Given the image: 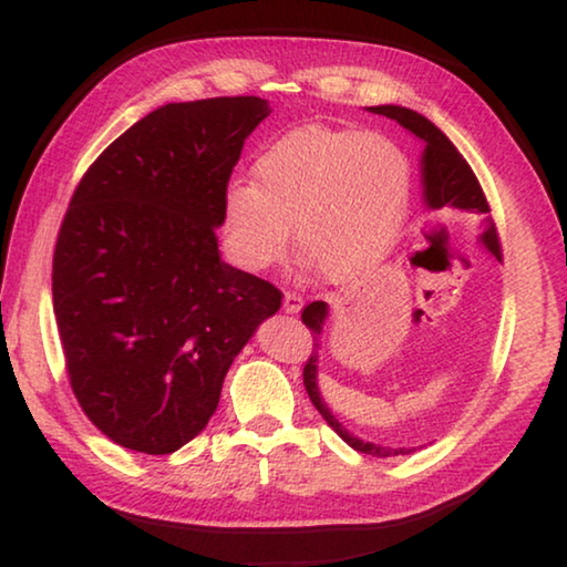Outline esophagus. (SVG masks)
I'll return each instance as SVG.
<instances>
[{
	"label": "esophagus",
	"mask_w": 567,
	"mask_h": 567,
	"mask_svg": "<svg viewBox=\"0 0 567 567\" xmlns=\"http://www.w3.org/2000/svg\"><path fill=\"white\" fill-rule=\"evenodd\" d=\"M302 305H305V300L297 292H290L287 290L285 292V300H282V310L287 312V315H297L302 310Z\"/></svg>",
	"instance_id": "esophagus-1"
}]
</instances>
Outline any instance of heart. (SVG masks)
Listing matches in <instances>:
<instances>
[{"label":"heart","mask_w":567,"mask_h":567,"mask_svg":"<svg viewBox=\"0 0 567 567\" xmlns=\"http://www.w3.org/2000/svg\"><path fill=\"white\" fill-rule=\"evenodd\" d=\"M412 169L382 134L305 124L272 142L252 167V185L235 182L223 197L229 255L265 270L290 245L330 280H352L390 252L405 223Z\"/></svg>","instance_id":"heart-1"}]
</instances>
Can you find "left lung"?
<instances>
[{
    "instance_id": "8db88e82",
    "label": "left lung",
    "mask_w": 567,
    "mask_h": 567,
    "mask_svg": "<svg viewBox=\"0 0 567 567\" xmlns=\"http://www.w3.org/2000/svg\"><path fill=\"white\" fill-rule=\"evenodd\" d=\"M372 114H382V117L395 120L402 127L410 130L415 137L425 142V152H422V195H425V205L430 209H457V213H470L483 217L480 223V245H483L487 252L495 255V260H503L501 252V237H497L495 223L491 217V205H487L485 192L480 187V182L475 177V172L470 169L465 157L455 150L453 142H450L443 132H440L433 122L422 114L412 112L408 107H398V104H380V107H370ZM324 318H328V305L324 302H310L302 310V322L312 330L315 338V348H320V334H322V324ZM302 380H305V390L310 395L312 405L318 408L324 422L338 433L344 443L350 447L358 450V453L372 455V457H392V455H408L412 450L408 447H382L375 443H362L360 437H354L352 433L344 430L338 417L332 415L324 405V400L320 395L318 388V352L312 350L310 360L305 362L302 370Z\"/></svg>"
}]
</instances>
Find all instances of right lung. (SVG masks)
<instances>
[{"mask_svg":"<svg viewBox=\"0 0 567 567\" xmlns=\"http://www.w3.org/2000/svg\"><path fill=\"white\" fill-rule=\"evenodd\" d=\"M260 97L165 104L92 162L62 219L52 300L66 375L112 443L169 455L215 415L282 292L219 260L223 197Z\"/></svg>","mask_w":567,"mask_h":567,"instance_id":"1","label":"right lung"}]
</instances>
